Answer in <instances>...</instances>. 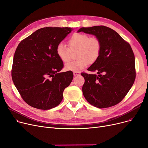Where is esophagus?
Wrapping results in <instances>:
<instances>
[{"instance_id": "esophagus-1", "label": "esophagus", "mask_w": 148, "mask_h": 148, "mask_svg": "<svg viewBox=\"0 0 148 148\" xmlns=\"http://www.w3.org/2000/svg\"><path fill=\"white\" fill-rule=\"evenodd\" d=\"M73 74H74V76H77V75H80V73L79 72H74Z\"/></svg>"}]
</instances>
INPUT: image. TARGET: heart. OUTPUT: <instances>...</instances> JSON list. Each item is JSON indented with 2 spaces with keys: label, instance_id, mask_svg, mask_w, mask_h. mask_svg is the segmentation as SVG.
I'll list each match as a JSON object with an SVG mask.
<instances>
[{
  "label": "heart",
  "instance_id": "heart-1",
  "mask_svg": "<svg viewBox=\"0 0 148 148\" xmlns=\"http://www.w3.org/2000/svg\"><path fill=\"white\" fill-rule=\"evenodd\" d=\"M69 48L63 44H59L56 49L58 57L64 63L71 59V52L77 51L76 58L78 59L65 65L66 69L79 72L86 68L89 64L95 62L101 51V43L97 37H90L82 33L74 34L68 41Z\"/></svg>",
  "mask_w": 148,
  "mask_h": 148
}]
</instances>
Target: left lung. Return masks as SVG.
Returning a JSON list of instances; mask_svg holds the SVG:
<instances>
[{
  "label": "left lung",
  "instance_id": "obj_1",
  "mask_svg": "<svg viewBox=\"0 0 148 148\" xmlns=\"http://www.w3.org/2000/svg\"><path fill=\"white\" fill-rule=\"evenodd\" d=\"M92 34L101 43L97 60L82 73L83 94L91 105L99 108L115 106L124 98L136 79L134 54L128 42L114 30L104 26L82 27L78 32Z\"/></svg>",
  "mask_w": 148,
  "mask_h": 148
}]
</instances>
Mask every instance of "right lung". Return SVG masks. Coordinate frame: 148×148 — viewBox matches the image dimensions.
<instances>
[{
	"label": "right lung",
	"instance_id": "obj_1",
	"mask_svg": "<svg viewBox=\"0 0 148 148\" xmlns=\"http://www.w3.org/2000/svg\"><path fill=\"white\" fill-rule=\"evenodd\" d=\"M72 30L70 27L41 28L18 44L11 75L21 98L29 106L49 110L61 103L73 73L60 72L64 63L58 57L56 49Z\"/></svg>",
	"mask_w": 148,
	"mask_h": 148
}]
</instances>
